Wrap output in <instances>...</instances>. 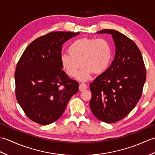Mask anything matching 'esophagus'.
Returning a JSON list of instances; mask_svg holds the SVG:
<instances>
[{
    "mask_svg": "<svg viewBox=\"0 0 155 155\" xmlns=\"http://www.w3.org/2000/svg\"><path fill=\"white\" fill-rule=\"evenodd\" d=\"M87 88H88L87 85L86 84H84V83H81L79 85V90L81 91H83L84 90H86Z\"/></svg>",
    "mask_w": 155,
    "mask_h": 155,
    "instance_id": "34e87169",
    "label": "esophagus"
}]
</instances>
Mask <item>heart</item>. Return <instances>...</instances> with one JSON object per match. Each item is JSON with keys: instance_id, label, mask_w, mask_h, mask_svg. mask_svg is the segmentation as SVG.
<instances>
[{"instance_id": "heart-1", "label": "heart", "mask_w": 155, "mask_h": 155, "mask_svg": "<svg viewBox=\"0 0 155 155\" xmlns=\"http://www.w3.org/2000/svg\"><path fill=\"white\" fill-rule=\"evenodd\" d=\"M69 54L61 56L62 68L68 76L78 79L87 80L92 73L100 74L109 67L112 58V48L104 38L83 37L72 42L68 48Z\"/></svg>"}]
</instances>
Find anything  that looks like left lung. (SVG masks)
I'll list each match as a JSON object with an SVG mask.
<instances>
[{
	"mask_svg": "<svg viewBox=\"0 0 155 155\" xmlns=\"http://www.w3.org/2000/svg\"><path fill=\"white\" fill-rule=\"evenodd\" d=\"M97 33L110 34L116 51L110 67L90 84V108L98 120L113 123L129 114L140 100L146 68L139 47L131 39L113 29Z\"/></svg>",
	"mask_w": 155,
	"mask_h": 155,
	"instance_id": "left-lung-1",
	"label": "left lung"
}]
</instances>
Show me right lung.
<instances>
[{"label":"right lung","mask_w":155,"mask_h":155,"mask_svg":"<svg viewBox=\"0 0 155 155\" xmlns=\"http://www.w3.org/2000/svg\"><path fill=\"white\" fill-rule=\"evenodd\" d=\"M79 32H52L35 39L23 52L15 74V94L28 118L42 125L58 120L78 83L62 70V46Z\"/></svg>","instance_id":"obj_1"}]
</instances>
